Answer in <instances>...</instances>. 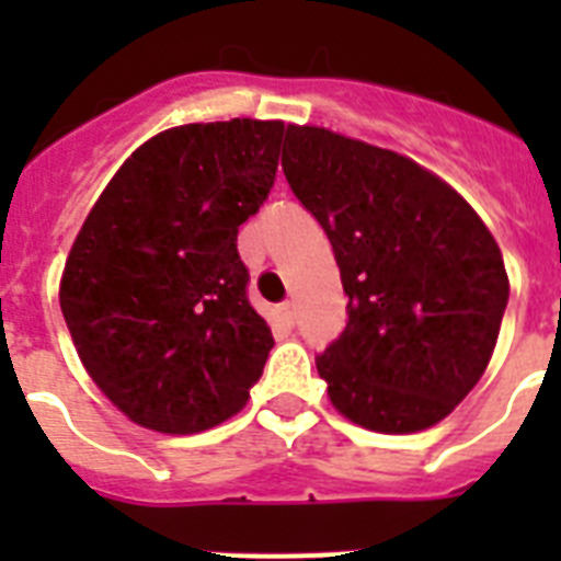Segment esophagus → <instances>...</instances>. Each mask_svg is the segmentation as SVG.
<instances>
[{
	"mask_svg": "<svg viewBox=\"0 0 561 561\" xmlns=\"http://www.w3.org/2000/svg\"><path fill=\"white\" fill-rule=\"evenodd\" d=\"M277 317H280L286 325H295V304H291V300H284V304L277 306Z\"/></svg>",
	"mask_w": 561,
	"mask_h": 561,
	"instance_id": "1",
	"label": "esophagus"
}]
</instances>
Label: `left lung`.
<instances>
[{"label":"left lung","mask_w":561,"mask_h":561,"mask_svg":"<svg viewBox=\"0 0 561 561\" xmlns=\"http://www.w3.org/2000/svg\"><path fill=\"white\" fill-rule=\"evenodd\" d=\"M280 165L348 295V323L317 354L331 404L376 433L447 419L483 376L508 306L492 232L447 182L388 148L289 126Z\"/></svg>","instance_id":"obj_1"}]
</instances>
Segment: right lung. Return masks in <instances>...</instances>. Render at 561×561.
<instances>
[{
  "label": "right lung",
  "mask_w": 561,
  "mask_h": 561,
  "mask_svg": "<svg viewBox=\"0 0 561 561\" xmlns=\"http://www.w3.org/2000/svg\"><path fill=\"white\" fill-rule=\"evenodd\" d=\"M280 121L191 123L123 162L61 277L83 368L140 427L210 430L250 399L272 331L247 297L238 227L275 185Z\"/></svg>",
  "instance_id": "1"
}]
</instances>
